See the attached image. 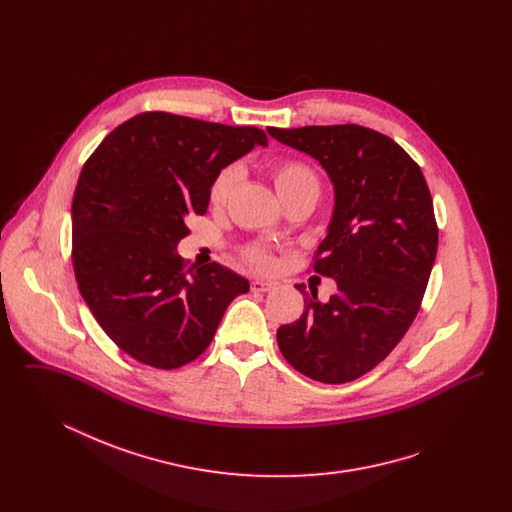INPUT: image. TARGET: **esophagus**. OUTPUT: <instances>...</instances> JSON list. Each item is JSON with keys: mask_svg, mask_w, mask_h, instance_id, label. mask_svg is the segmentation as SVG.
I'll return each mask as SVG.
<instances>
[{"mask_svg": "<svg viewBox=\"0 0 512 512\" xmlns=\"http://www.w3.org/2000/svg\"><path fill=\"white\" fill-rule=\"evenodd\" d=\"M274 288L272 282H265V280H253L251 282V292H270Z\"/></svg>", "mask_w": 512, "mask_h": 512, "instance_id": "34e87169", "label": "esophagus"}]
</instances>
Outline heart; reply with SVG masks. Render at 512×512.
Here are the masks:
<instances>
[{
    "label": "heart",
    "instance_id": "obj_1",
    "mask_svg": "<svg viewBox=\"0 0 512 512\" xmlns=\"http://www.w3.org/2000/svg\"><path fill=\"white\" fill-rule=\"evenodd\" d=\"M267 172L274 184L276 194L284 203H292L299 199L317 201L320 194L318 174L307 161L295 157H280L267 163ZM240 172L236 167H226L215 176L209 188V203L213 207H222L232 194ZM247 261L257 270H272L276 267V259L261 247H251L247 251Z\"/></svg>",
    "mask_w": 512,
    "mask_h": 512
}]
</instances>
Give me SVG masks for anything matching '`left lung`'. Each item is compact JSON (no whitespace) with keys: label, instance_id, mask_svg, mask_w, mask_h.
Instances as JSON below:
<instances>
[{"label":"left lung","instance_id":"1","mask_svg":"<svg viewBox=\"0 0 512 512\" xmlns=\"http://www.w3.org/2000/svg\"><path fill=\"white\" fill-rule=\"evenodd\" d=\"M317 159L334 184V213L313 270L338 293L305 299V311L276 332L301 374L345 384L382 363L420 309L438 253L434 203L420 167L391 138L359 124L267 128ZM305 295V286H295Z\"/></svg>","mask_w":512,"mask_h":512}]
</instances>
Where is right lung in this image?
Returning <instances> with one entry per match:
<instances>
[{
  "instance_id": "1",
  "label": "right lung",
  "mask_w": 512,
  "mask_h": 512,
  "mask_svg": "<svg viewBox=\"0 0 512 512\" xmlns=\"http://www.w3.org/2000/svg\"><path fill=\"white\" fill-rule=\"evenodd\" d=\"M267 134L163 111L117 126L84 163L73 197L78 290L103 332L144 365L192 363L215 338L244 276L219 263L186 268L176 245L205 215L226 165Z\"/></svg>"
}]
</instances>
